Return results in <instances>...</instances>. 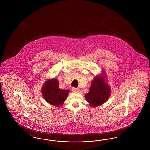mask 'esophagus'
Listing matches in <instances>:
<instances>
[{
	"label": "esophagus",
	"mask_w": 150,
	"mask_h": 150,
	"mask_svg": "<svg viewBox=\"0 0 150 150\" xmlns=\"http://www.w3.org/2000/svg\"><path fill=\"white\" fill-rule=\"evenodd\" d=\"M72 91L74 92H79V91H80L79 88H74V87H73V88H72Z\"/></svg>",
	"instance_id": "obj_1"
}]
</instances>
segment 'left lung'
Masks as SVG:
<instances>
[{"label": "left lung", "instance_id": "1", "mask_svg": "<svg viewBox=\"0 0 150 150\" xmlns=\"http://www.w3.org/2000/svg\"><path fill=\"white\" fill-rule=\"evenodd\" d=\"M106 77L105 73L102 71L101 75L94 78L89 92L86 94V100L89 103V106H98L108 100L111 94V88L105 81Z\"/></svg>", "mask_w": 150, "mask_h": 150}]
</instances>
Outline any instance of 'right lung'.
<instances>
[{"mask_svg":"<svg viewBox=\"0 0 150 150\" xmlns=\"http://www.w3.org/2000/svg\"><path fill=\"white\" fill-rule=\"evenodd\" d=\"M44 98L50 105L59 107L66 100L69 90H63L59 88V82L57 79H48L42 88Z\"/></svg>","mask_w":150,"mask_h":150,"instance_id":"obj_1","label":"right lung"}]
</instances>
